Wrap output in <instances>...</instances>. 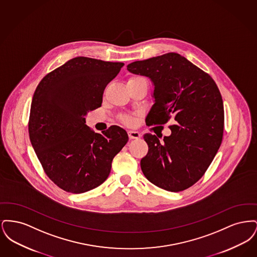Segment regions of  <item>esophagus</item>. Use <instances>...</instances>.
I'll use <instances>...</instances> for the list:
<instances>
[{
	"label": "esophagus",
	"instance_id": "34e87169",
	"mask_svg": "<svg viewBox=\"0 0 257 257\" xmlns=\"http://www.w3.org/2000/svg\"><path fill=\"white\" fill-rule=\"evenodd\" d=\"M128 136L131 140H134V139H140L141 138V134L138 132V131H128Z\"/></svg>",
	"mask_w": 257,
	"mask_h": 257
}]
</instances>
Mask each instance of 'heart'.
Returning <instances> with one entry per match:
<instances>
[{"instance_id": "1", "label": "heart", "mask_w": 257, "mask_h": 257, "mask_svg": "<svg viewBox=\"0 0 257 257\" xmlns=\"http://www.w3.org/2000/svg\"><path fill=\"white\" fill-rule=\"evenodd\" d=\"M140 79H143V78H141V77H131L129 80H128V82L127 83H130V82H134V81H137V80H140ZM120 119H121V121L123 123H125V124H127V125H132L133 123H134V117L133 116H131V115H122L121 117H120Z\"/></svg>"}]
</instances>
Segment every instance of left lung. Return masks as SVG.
<instances>
[{
	"instance_id": "obj_1",
	"label": "left lung",
	"mask_w": 257,
	"mask_h": 257,
	"mask_svg": "<svg viewBox=\"0 0 257 257\" xmlns=\"http://www.w3.org/2000/svg\"><path fill=\"white\" fill-rule=\"evenodd\" d=\"M127 69L149 77L155 86L147 125L176 121L162 142L156 135H144L148 152L141 160L142 171L161 189L184 191L203 176L220 148L224 126L220 90L209 74L177 53L134 61Z\"/></svg>"
}]
</instances>
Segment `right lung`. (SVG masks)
Instances as JSON below:
<instances>
[{
	"label": "right lung",
	"instance_id": "right-lung-1",
	"mask_svg": "<svg viewBox=\"0 0 257 257\" xmlns=\"http://www.w3.org/2000/svg\"><path fill=\"white\" fill-rule=\"evenodd\" d=\"M123 65L77 57L47 74L37 86L29 136L45 173L63 191L82 194L100 186L128 142L122 128L112 125L99 134L85 119L89 110L101 107L105 87Z\"/></svg>",
	"mask_w": 257,
	"mask_h": 257
}]
</instances>
